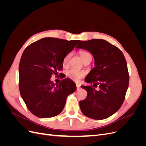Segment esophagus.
<instances>
[{
  "label": "esophagus",
  "mask_w": 146,
  "mask_h": 146,
  "mask_svg": "<svg viewBox=\"0 0 146 146\" xmlns=\"http://www.w3.org/2000/svg\"><path fill=\"white\" fill-rule=\"evenodd\" d=\"M76 86H77V90H78L79 88H80V85H78V84H76Z\"/></svg>",
  "instance_id": "34e87169"
}]
</instances>
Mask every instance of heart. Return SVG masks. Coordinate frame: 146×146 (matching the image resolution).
Returning a JSON list of instances; mask_svg holds the SVG:
<instances>
[{
	"mask_svg": "<svg viewBox=\"0 0 146 146\" xmlns=\"http://www.w3.org/2000/svg\"><path fill=\"white\" fill-rule=\"evenodd\" d=\"M71 55L72 53L69 52L64 56V58L63 59V65L64 66L68 65L70 57H71ZM80 55L81 56V58L83 60L84 62L88 59L92 60L91 55L89 52H88L86 51H80ZM66 76L73 81L78 82L82 78H83L85 76V72L84 71H80V70H78L75 69H71L66 72Z\"/></svg>",
	"mask_w": 146,
	"mask_h": 146,
	"instance_id": "heart-1",
	"label": "heart"
}]
</instances>
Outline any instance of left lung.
<instances>
[{"label":"left lung","instance_id":"8db88e82","mask_svg":"<svg viewBox=\"0 0 146 146\" xmlns=\"http://www.w3.org/2000/svg\"><path fill=\"white\" fill-rule=\"evenodd\" d=\"M77 47L91 52L95 60L85 79L90 86H82L88 94L79 102L84 115L96 120L107 118L121 108L129 87V74L127 61L121 50L100 39L82 41ZM99 86V90L95 88Z\"/></svg>","mask_w":146,"mask_h":146}]
</instances>
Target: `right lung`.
<instances>
[{
  "instance_id": "add662e5",
  "label": "right lung",
  "mask_w": 146,
  "mask_h": 146,
  "mask_svg": "<svg viewBox=\"0 0 146 146\" xmlns=\"http://www.w3.org/2000/svg\"><path fill=\"white\" fill-rule=\"evenodd\" d=\"M79 41L44 38L24 50L19 66V88L22 98L35 116L48 118L58 115L68 95L76 90V84L68 78L59 84H54L50 78L62 70L64 56Z\"/></svg>"
}]
</instances>
